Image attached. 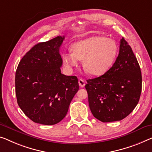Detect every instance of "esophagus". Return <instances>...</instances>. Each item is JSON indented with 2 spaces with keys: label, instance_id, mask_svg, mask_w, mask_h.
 <instances>
[{
  "label": "esophagus",
  "instance_id": "esophagus-1",
  "mask_svg": "<svg viewBox=\"0 0 152 152\" xmlns=\"http://www.w3.org/2000/svg\"><path fill=\"white\" fill-rule=\"evenodd\" d=\"M78 84H79V86H80V87H84L85 85V82L83 79L80 78L78 80Z\"/></svg>",
  "mask_w": 152,
  "mask_h": 152
}]
</instances>
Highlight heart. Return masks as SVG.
Returning a JSON list of instances; mask_svg holds the SVG:
<instances>
[{
    "mask_svg": "<svg viewBox=\"0 0 152 152\" xmlns=\"http://www.w3.org/2000/svg\"><path fill=\"white\" fill-rule=\"evenodd\" d=\"M71 50L72 53L62 56L65 67L72 68L77 65V60H83V67L87 74L99 76L111 67L118 54V45L105 36L95 35L74 43Z\"/></svg>",
    "mask_w": 152,
    "mask_h": 152,
    "instance_id": "1",
    "label": "heart"
}]
</instances>
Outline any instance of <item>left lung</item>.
<instances>
[{
    "mask_svg": "<svg viewBox=\"0 0 152 152\" xmlns=\"http://www.w3.org/2000/svg\"><path fill=\"white\" fill-rule=\"evenodd\" d=\"M87 82L89 108L96 119L120 121L132 112L141 96L142 76L137 58L124 37L113 66L102 76Z\"/></svg>",
    "mask_w": 152,
    "mask_h": 152,
    "instance_id": "left-lung-1",
    "label": "left lung"
}]
</instances>
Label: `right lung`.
Here are the masks:
<instances>
[{"instance_id": "add662e5", "label": "right lung", "mask_w": 152, "mask_h": 152, "mask_svg": "<svg viewBox=\"0 0 152 152\" xmlns=\"http://www.w3.org/2000/svg\"><path fill=\"white\" fill-rule=\"evenodd\" d=\"M64 39L57 36L35 45L18 64L15 79L17 102L35 123L49 126L60 122L79 89L76 76L61 72L59 49Z\"/></svg>"}]
</instances>
